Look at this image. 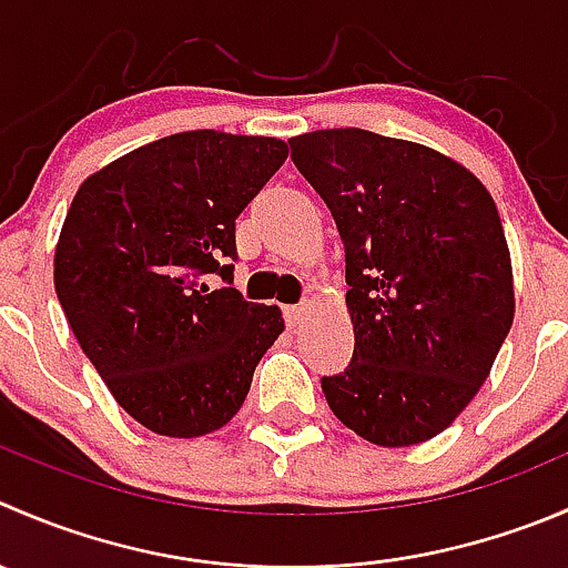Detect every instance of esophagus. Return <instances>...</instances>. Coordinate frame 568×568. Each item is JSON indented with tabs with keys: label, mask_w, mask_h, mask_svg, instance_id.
<instances>
[{
	"label": "esophagus",
	"mask_w": 568,
	"mask_h": 568,
	"mask_svg": "<svg viewBox=\"0 0 568 568\" xmlns=\"http://www.w3.org/2000/svg\"><path fill=\"white\" fill-rule=\"evenodd\" d=\"M305 318H307V305L285 307V324H288L291 329L302 327V324H305Z\"/></svg>",
	"instance_id": "obj_1"
}]
</instances>
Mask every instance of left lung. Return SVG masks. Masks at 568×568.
Instances as JSON below:
<instances>
[{"instance_id": "left-lung-1", "label": "left lung", "mask_w": 568, "mask_h": 568, "mask_svg": "<svg viewBox=\"0 0 568 568\" xmlns=\"http://www.w3.org/2000/svg\"><path fill=\"white\" fill-rule=\"evenodd\" d=\"M288 144L346 252L355 352L322 377L329 410L379 447L427 442L475 399L514 324L497 205L469 169L399 138L346 126Z\"/></svg>"}]
</instances>
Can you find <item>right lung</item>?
<instances>
[{
    "instance_id": "right-lung-1",
    "label": "right lung",
    "mask_w": 568,
    "mask_h": 568,
    "mask_svg": "<svg viewBox=\"0 0 568 568\" xmlns=\"http://www.w3.org/2000/svg\"><path fill=\"white\" fill-rule=\"evenodd\" d=\"M285 158L277 138L178 132L91 174L65 213L60 307L115 402L158 436L224 427L283 333L277 305L233 288V261L235 219Z\"/></svg>"
}]
</instances>
